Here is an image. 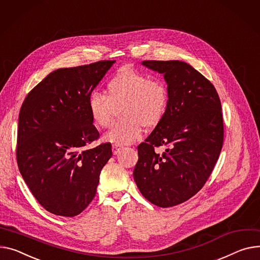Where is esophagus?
Wrapping results in <instances>:
<instances>
[{
  "label": "esophagus",
  "instance_id": "1",
  "mask_svg": "<svg viewBox=\"0 0 260 260\" xmlns=\"http://www.w3.org/2000/svg\"><path fill=\"white\" fill-rule=\"evenodd\" d=\"M112 149H113V153H114V154H117V153H119L121 150L123 149V146L120 145V144H114L113 147H112Z\"/></svg>",
  "mask_w": 260,
  "mask_h": 260
}]
</instances>
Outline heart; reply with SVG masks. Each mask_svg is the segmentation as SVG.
<instances>
[{
  "mask_svg": "<svg viewBox=\"0 0 260 260\" xmlns=\"http://www.w3.org/2000/svg\"><path fill=\"white\" fill-rule=\"evenodd\" d=\"M108 96L93 91L88 97V111L99 127H108L113 121L116 108L121 103L122 117L106 135V140L116 144H129L140 138L143 126H157L164 117L169 91L161 79H150L142 72L124 68L107 84Z\"/></svg>",
  "mask_w": 260,
  "mask_h": 260,
  "instance_id": "1",
  "label": "heart"
}]
</instances>
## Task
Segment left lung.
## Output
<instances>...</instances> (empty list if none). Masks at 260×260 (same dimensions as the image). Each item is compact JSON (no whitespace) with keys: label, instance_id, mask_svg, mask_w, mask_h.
Segmentation results:
<instances>
[{"label":"left lung","instance_id":"obj_1","mask_svg":"<svg viewBox=\"0 0 260 260\" xmlns=\"http://www.w3.org/2000/svg\"><path fill=\"white\" fill-rule=\"evenodd\" d=\"M164 74L169 102L161 122L138 146L134 179L142 196L155 206L182 204L203 188L223 143L221 105L214 85L189 63L144 60ZM165 146L160 154L155 149Z\"/></svg>","mask_w":260,"mask_h":260}]
</instances>
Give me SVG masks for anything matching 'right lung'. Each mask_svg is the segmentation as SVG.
<instances>
[{"instance_id":"right-lung-1","label":"right lung","mask_w":260,"mask_h":260,"mask_svg":"<svg viewBox=\"0 0 260 260\" xmlns=\"http://www.w3.org/2000/svg\"><path fill=\"white\" fill-rule=\"evenodd\" d=\"M114 62L58 69L34 86L23 102L17 166L33 197L50 213L76 216L95 198L112 145L84 147L99 138L88 97Z\"/></svg>"}]
</instances>
